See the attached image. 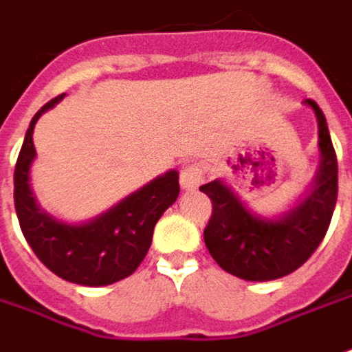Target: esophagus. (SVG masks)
Masks as SVG:
<instances>
[{
	"label": "esophagus",
	"instance_id": "esophagus-1",
	"mask_svg": "<svg viewBox=\"0 0 352 352\" xmlns=\"http://www.w3.org/2000/svg\"><path fill=\"white\" fill-rule=\"evenodd\" d=\"M204 182V170L197 164H186L180 172V186L184 190H196Z\"/></svg>",
	"mask_w": 352,
	"mask_h": 352
}]
</instances>
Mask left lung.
Here are the masks:
<instances>
[{
    "instance_id": "left-lung-1",
    "label": "left lung",
    "mask_w": 352,
    "mask_h": 352,
    "mask_svg": "<svg viewBox=\"0 0 352 352\" xmlns=\"http://www.w3.org/2000/svg\"><path fill=\"white\" fill-rule=\"evenodd\" d=\"M319 127V166L311 192L278 219L258 217L221 180L204 184L210 196L211 217L204 229L206 247L225 272L243 280L264 282L288 276L316 252L329 229L337 204V155L323 111L314 100Z\"/></svg>"
}]
</instances>
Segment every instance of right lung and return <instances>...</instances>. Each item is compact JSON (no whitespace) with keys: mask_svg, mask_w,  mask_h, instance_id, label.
I'll return each mask as SVG.
<instances>
[{"mask_svg":"<svg viewBox=\"0 0 352 352\" xmlns=\"http://www.w3.org/2000/svg\"><path fill=\"white\" fill-rule=\"evenodd\" d=\"M64 98L45 103L27 129L15 164V211L27 243L50 272L82 286H107L131 276L153 243V231L160 215L180 194L178 172L170 170L139 192L125 197L116 208L88 223H64L41 210L29 184L34 158L33 129L38 117Z\"/></svg>","mask_w":352,"mask_h":352,"instance_id":"obj_1","label":"right lung"}]
</instances>
